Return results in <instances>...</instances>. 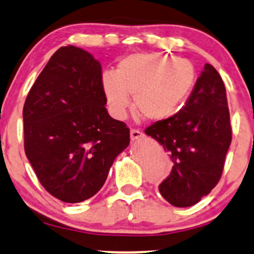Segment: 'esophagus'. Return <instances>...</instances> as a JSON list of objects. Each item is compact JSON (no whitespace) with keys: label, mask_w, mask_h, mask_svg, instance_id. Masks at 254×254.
Wrapping results in <instances>:
<instances>
[{"label":"esophagus","mask_w":254,"mask_h":254,"mask_svg":"<svg viewBox=\"0 0 254 254\" xmlns=\"http://www.w3.org/2000/svg\"><path fill=\"white\" fill-rule=\"evenodd\" d=\"M141 136H143V133L140 132L139 129H130V140H132V141L140 139Z\"/></svg>","instance_id":"1"}]
</instances>
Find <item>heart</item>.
Wrapping results in <instances>:
<instances>
[{"instance_id": "1", "label": "heart", "mask_w": 254, "mask_h": 254, "mask_svg": "<svg viewBox=\"0 0 254 254\" xmlns=\"http://www.w3.org/2000/svg\"><path fill=\"white\" fill-rule=\"evenodd\" d=\"M196 80L192 62L158 53L124 58L117 71H105L102 88L111 114L124 119L133 95L134 112L148 121L173 117L183 107Z\"/></svg>"}]
</instances>
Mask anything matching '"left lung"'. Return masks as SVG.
Returning <instances> with one entry per match:
<instances>
[{"instance_id":"1","label":"left lung","mask_w":254,"mask_h":254,"mask_svg":"<svg viewBox=\"0 0 254 254\" xmlns=\"http://www.w3.org/2000/svg\"><path fill=\"white\" fill-rule=\"evenodd\" d=\"M145 133L173 161L171 174L159 185L164 199L175 207H189L207 195L220 180L232 140L226 89L213 65L205 64L177 114L154 122Z\"/></svg>"}]
</instances>
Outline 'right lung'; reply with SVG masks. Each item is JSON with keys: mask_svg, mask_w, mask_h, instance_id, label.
I'll return each instance as SVG.
<instances>
[{"mask_svg": "<svg viewBox=\"0 0 254 254\" xmlns=\"http://www.w3.org/2000/svg\"><path fill=\"white\" fill-rule=\"evenodd\" d=\"M101 64L61 47L41 71L23 107L24 152L41 185L64 202H81L105 184L129 145V128L109 117Z\"/></svg>", "mask_w": 254, "mask_h": 254, "instance_id": "1", "label": "right lung"}]
</instances>
